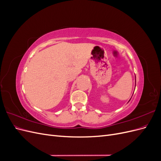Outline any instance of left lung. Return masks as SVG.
I'll return each mask as SVG.
<instances>
[{"mask_svg": "<svg viewBox=\"0 0 161 161\" xmlns=\"http://www.w3.org/2000/svg\"><path fill=\"white\" fill-rule=\"evenodd\" d=\"M135 87H136V76H135ZM134 90H135V89H134ZM130 99L129 100V101H130ZM129 101H128V102H129Z\"/></svg>", "mask_w": 161, "mask_h": 161, "instance_id": "left-lung-1", "label": "left lung"}]
</instances>
